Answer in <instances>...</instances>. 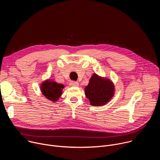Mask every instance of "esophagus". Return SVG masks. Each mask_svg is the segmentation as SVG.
<instances>
[{
    "mask_svg": "<svg viewBox=\"0 0 160 160\" xmlns=\"http://www.w3.org/2000/svg\"><path fill=\"white\" fill-rule=\"evenodd\" d=\"M70 85L71 87H78L79 85V83L77 82H71L70 83Z\"/></svg>",
    "mask_w": 160,
    "mask_h": 160,
    "instance_id": "obj_1",
    "label": "esophagus"
}]
</instances>
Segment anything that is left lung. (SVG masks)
<instances>
[{"mask_svg":"<svg viewBox=\"0 0 160 160\" xmlns=\"http://www.w3.org/2000/svg\"><path fill=\"white\" fill-rule=\"evenodd\" d=\"M115 85L108 78L94 73L85 87V94L90 105L101 106L107 104L115 94Z\"/></svg>","mask_w":160,"mask_h":160,"instance_id":"8db88e82","label":"left lung"}]
</instances>
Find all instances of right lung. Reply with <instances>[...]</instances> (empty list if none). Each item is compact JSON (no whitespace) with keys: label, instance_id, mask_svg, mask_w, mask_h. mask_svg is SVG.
I'll return each instance as SVG.
<instances>
[{"label":"right lung","instance_id":"1","mask_svg":"<svg viewBox=\"0 0 160 160\" xmlns=\"http://www.w3.org/2000/svg\"><path fill=\"white\" fill-rule=\"evenodd\" d=\"M40 87L42 95L48 100L55 102L59 100L62 95L64 86L58 83L53 80L47 79L42 82Z\"/></svg>","mask_w":160,"mask_h":160}]
</instances>
